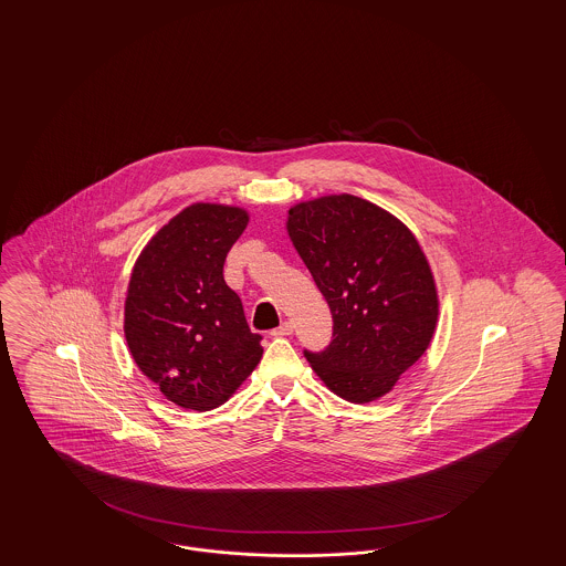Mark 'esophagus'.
I'll list each match as a JSON object with an SVG mask.
<instances>
[{"label":"esophagus","mask_w":566,"mask_h":566,"mask_svg":"<svg viewBox=\"0 0 566 566\" xmlns=\"http://www.w3.org/2000/svg\"><path fill=\"white\" fill-rule=\"evenodd\" d=\"M291 333H293V323H289V321H284L277 328L271 331L273 337H284V335H291Z\"/></svg>","instance_id":"esophagus-1"}]
</instances>
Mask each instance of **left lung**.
I'll list each match as a JSON object with an SVG mask.
<instances>
[{"instance_id": "obj_1", "label": "left lung", "mask_w": 566, "mask_h": 566, "mask_svg": "<svg viewBox=\"0 0 566 566\" xmlns=\"http://www.w3.org/2000/svg\"><path fill=\"white\" fill-rule=\"evenodd\" d=\"M286 231L333 314V342L305 352L350 403L388 395L431 346L439 295L429 259L397 216L348 192L295 203Z\"/></svg>"}]
</instances>
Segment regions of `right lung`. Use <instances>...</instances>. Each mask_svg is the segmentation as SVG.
<instances>
[{
  "label": "right lung",
  "mask_w": 566,
  "mask_h": 566,
  "mask_svg": "<svg viewBox=\"0 0 566 566\" xmlns=\"http://www.w3.org/2000/svg\"><path fill=\"white\" fill-rule=\"evenodd\" d=\"M250 214L238 206L192 203L150 238L125 298V339L139 371L182 409L227 403L259 365L261 335L222 277Z\"/></svg>",
  "instance_id": "right-lung-1"
}]
</instances>
